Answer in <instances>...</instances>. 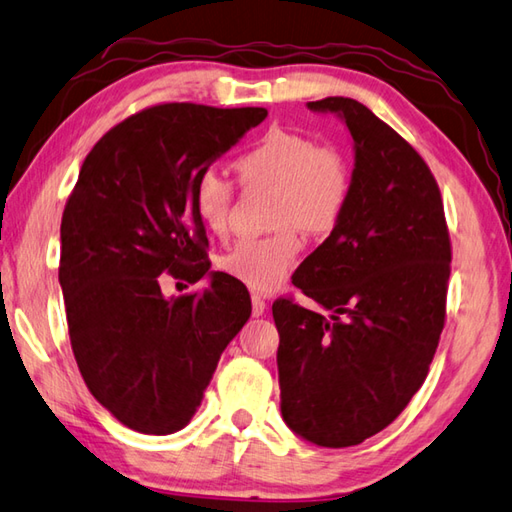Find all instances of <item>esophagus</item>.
Masks as SVG:
<instances>
[{
    "mask_svg": "<svg viewBox=\"0 0 512 512\" xmlns=\"http://www.w3.org/2000/svg\"><path fill=\"white\" fill-rule=\"evenodd\" d=\"M253 317H262V314L266 312V301L259 297V295H253Z\"/></svg>",
    "mask_w": 512,
    "mask_h": 512,
    "instance_id": "esophagus-1",
    "label": "esophagus"
}]
</instances>
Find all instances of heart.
Segmentation results:
<instances>
[{
  "mask_svg": "<svg viewBox=\"0 0 512 512\" xmlns=\"http://www.w3.org/2000/svg\"><path fill=\"white\" fill-rule=\"evenodd\" d=\"M244 187L273 189L275 233L237 242L220 257V270L250 290L270 292L284 284L303 248L301 231L321 237L343 220L352 195L347 160L312 136L273 127L235 162ZM235 184L215 171L195 180L193 206L213 237L231 228Z\"/></svg>",
  "mask_w": 512,
  "mask_h": 512,
  "instance_id": "obj_1",
  "label": "heart"
}]
</instances>
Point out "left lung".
I'll return each instance as SVG.
<instances>
[{
  "label": "left lung",
  "instance_id": "1",
  "mask_svg": "<svg viewBox=\"0 0 512 512\" xmlns=\"http://www.w3.org/2000/svg\"><path fill=\"white\" fill-rule=\"evenodd\" d=\"M343 116L356 149L352 195L330 237L273 303L281 416L319 447L361 444L394 422L429 374L447 321L451 237L427 162L363 103H308Z\"/></svg>",
  "mask_w": 512,
  "mask_h": 512
}]
</instances>
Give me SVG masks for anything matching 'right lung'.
Returning <instances> with one entry per match:
<instances>
[{
    "mask_svg": "<svg viewBox=\"0 0 512 512\" xmlns=\"http://www.w3.org/2000/svg\"><path fill=\"white\" fill-rule=\"evenodd\" d=\"M266 116L264 107H145L92 147L65 202L59 281L72 354L92 396L129 429L187 427L250 317L246 286L224 273L176 299L158 281L209 275L195 180Z\"/></svg>",
    "mask_w": 512,
    "mask_h": 512,
    "instance_id": "right-lung-1",
    "label": "right lung"
}]
</instances>
